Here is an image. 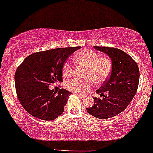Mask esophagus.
Wrapping results in <instances>:
<instances>
[{"mask_svg": "<svg viewBox=\"0 0 153 153\" xmlns=\"http://www.w3.org/2000/svg\"><path fill=\"white\" fill-rule=\"evenodd\" d=\"M78 94V96L80 97V99H84V98H85V96H84V95L80 94Z\"/></svg>", "mask_w": 153, "mask_h": 153, "instance_id": "esophagus-1", "label": "esophagus"}]
</instances>
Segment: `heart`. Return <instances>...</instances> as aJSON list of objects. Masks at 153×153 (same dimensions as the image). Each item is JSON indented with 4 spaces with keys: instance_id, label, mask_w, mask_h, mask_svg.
Here are the masks:
<instances>
[{
    "instance_id": "heart-1",
    "label": "heart",
    "mask_w": 153,
    "mask_h": 153,
    "mask_svg": "<svg viewBox=\"0 0 153 153\" xmlns=\"http://www.w3.org/2000/svg\"><path fill=\"white\" fill-rule=\"evenodd\" d=\"M74 62L85 68L84 80L70 79L67 81L68 90L77 94H84L92 86V80L96 83H105L112 72V62L107 57H101L99 53L91 49H83L74 56ZM73 68L68 62L64 64L62 73L65 77L73 74Z\"/></svg>"
}]
</instances>
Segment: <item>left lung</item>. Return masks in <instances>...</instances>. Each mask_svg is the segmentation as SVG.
Listing matches in <instances>:
<instances>
[{
  "label": "left lung",
  "mask_w": 153,
  "mask_h": 153,
  "mask_svg": "<svg viewBox=\"0 0 153 153\" xmlns=\"http://www.w3.org/2000/svg\"><path fill=\"white\" fill-rule=\"evenodd\" d=\"M107 54L112 62V72L109 78L96 91L103 98L94 97V105L87 112L99 119H107L123 112L137 93L139 70L137 64L126 53L115 48L94 46Z\"/></svg>",
  "instance_id": "8db88e82"
}]
</instances>
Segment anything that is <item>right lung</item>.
I'll list each match as a JSON object with an SVG mask.
<instances>
[{
    "instance_id": "obj_1",
    "label": "right lung",
    "mask_w": 153,
    "mask_h": 153,
    "mask_svg": "<svg viewBox=\"0 0 153 153\" xmlns=\"http://www.w3.org/2000/svg\"><path fill=\"white\" fill-rule=\"evenodd\" d=\"M80 48L68 47L36 52L27 56L16 69L14 80L18 99L32 116L53 120L63 113L72 93L64 88L53 92L49 85L62 82L64 64Z\"/></svg>"
}]
</instances>
